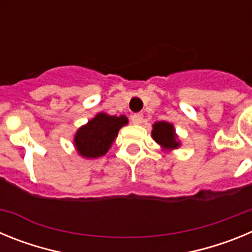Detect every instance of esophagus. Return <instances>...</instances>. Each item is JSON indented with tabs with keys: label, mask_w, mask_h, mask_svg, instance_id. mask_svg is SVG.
<instances>
[{
	"label": "esophagus",
	"mask_w": 252,
	"mask_h": 252,
	"mask_svg": "<svg viewBox=\"0 0 252 252\" xmlns=\"http://www.w3.org/2000/svg\"><path fill=\"white\" fill-rule=\"evenodd\" d=\"M142 120H144V116L141 113H135V115L131 116V122L133 125H140L142 122Z\"/></svg>",
	"instance_id": "34e87169"
}]
</instances>
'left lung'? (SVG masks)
<instances>
[{"label":"left lung","mask_w":252,"mask_h":252,"mask_svg":"<svg viewBox=\"0 0 252 252\" xmlns=\"http://www.w3.org/2000/svg\"><path fill=\"white\" fill-rule=\"evenodd\" d=\"M151 136L164 150H174L180 146L174 126L166 121L155 122L153 125Z\"/></svg>","instance_id":"left-lung-1"}]
</instances>
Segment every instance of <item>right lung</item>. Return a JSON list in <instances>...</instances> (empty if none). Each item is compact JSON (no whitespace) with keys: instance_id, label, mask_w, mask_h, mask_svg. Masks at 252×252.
<instances>
[{"instance_id":"obj_1","label":"right lung","mask_w":252,"mask_h":252,"mask_svg":"<svg viewBox=\"0 0 252 252\" xmlns=\"http://www.w3.org/2000/svg\"><path fill=\"white\" fill-rule=\"evenodd\" d=\"M126 116H110L98 113L91 121L78 128L74 135V146L78 154L87 159L103 157L110 150L122 126L127 125Z\"/></svg>"}]
</instances>
